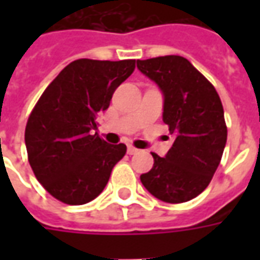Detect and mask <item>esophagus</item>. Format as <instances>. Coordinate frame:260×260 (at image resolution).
<instances>
[{"label":"esophagus","mask_w":260,"mask_h":260,"mask_svg":"<svg viewBox=\"0 0 260 260\" xmlns=\"http://www.w3.org/2000/svg\"><path fill=\"white\" fill-rule=\"evenodd\" d=\"M138 152H139V150H138L136 147L132 146V145H129V146H128V154H136Z\"/></svg>","instance_id":"34e87169"}]
</instances>
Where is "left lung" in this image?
Segmentation results:
<instances>
[{"mask_svg":"<svg viewBox=\"0 0 260 260\" xmlns=\"http://www.w3.org/2000/svg\"><path fill=\"white\" fill-rule=\"evenodd\" d=\"M136 65L161 90L163 121L174 135L164 157L152 153L154 164L141 175L142 184L167 203L191 201L206 189L223 156L227 126L221 100L184 57L138 59Z\"/></svg>","mask_w":260,"mask_h":260,"instance_id":"left-lung-1","label":"left lung"}]
</instances>
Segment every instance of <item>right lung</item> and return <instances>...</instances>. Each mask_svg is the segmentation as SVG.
Wrapping results in <instances>:
<instances>
[{
    "label": "right lung",
    "instance_id": "right-lung-1",
    "mask_svg": "<svg viewBox=\"0 0 260 260\" xmlns=\"http://www.w3.org/2000/svg\"><path fill=\"white\" fill-rule=\"evenodd\" d=\"M134 69L135 59H76L39 99L26 124V150L37 181L55 199L67 205L93 201L125 156L124 143L110 145L91 131Z\"/></svg>",
    "mask_w": 260,
    "mask_h": 260
}]
</instances>
